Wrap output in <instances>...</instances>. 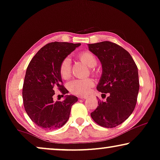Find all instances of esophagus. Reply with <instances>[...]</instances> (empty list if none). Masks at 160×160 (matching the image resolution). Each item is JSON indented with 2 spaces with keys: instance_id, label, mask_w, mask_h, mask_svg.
<instances>
[{
  "instance_id": "obj_1",
  "label": "esophagus",
  "mask_w": 160,
  "mask_h": 160,
  "mask_svg": "<svg viewBox=\"0 0 160 160\" xmlns=\"http://www.w3.org/2000/svg\"><path fill=\"white\" fill-rule=\"evenodd\" d=\"M80 98H81V99H87V98H88V96H80Z\"/></svg>"
}]
</instances>
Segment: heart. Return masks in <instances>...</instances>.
<instances>
[{"label": "heart", "instance_id": "b5f03b06", "mask_svg": "<svg viewBox=\"0 0 160 160\" xmlns=\"http://www.w3.org/2000/svg\"><path fill=\"white\" fill-rule=\"evenodd\" d=\"M80 59L85 63L88 66L93 67L97 64L95 55L89 51H84L78 54ZM93 73L95 72L93 71ZM59 74L63 79H69L71 76V60L69 57L63 58L59 65ZM94 85V81L92 78L75 79L69 82L68 88L72 93L76 95H84L88 93Z\"/></svg>", "mask_w": 160, "mask_h": 160}]
</instances>
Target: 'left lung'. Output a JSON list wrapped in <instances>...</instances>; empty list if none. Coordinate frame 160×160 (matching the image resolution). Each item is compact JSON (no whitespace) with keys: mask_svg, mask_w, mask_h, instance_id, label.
Masks as SVG:
<instances>
[{"mask_svg":"<svg viewBox=\"0 0 160 160\" xmlns=\"http://www.w3.org/2000/svg\"><path fill=\"white\" fill-rule=\"evenodd\" d=\"M88 48L102 65V75L96 88L109 93L105 102L98 101L91 116L102 127L114 128L127 120L136 107L139 91L138 67L130 53L114 42L88 44Z\"/></svg>","mask_w":160,"mask_h":160,"instance_id":"1","label":"left lung"}]
</instances>
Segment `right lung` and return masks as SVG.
Wrapping results in <instances>:
<instances>
[{"mask_svg":"<svg viewBox=\"0 0 160 160\" xmlns=\"http://www.w3.org/2000/svg\"><path fill=\"white\" fill-rule=\"evenodd\" d=\"M80 43L52 42L38 51L30 61L24 77L22 98L24 109L31 120L42 129L62 127L69 120L71 107L78 102L75 96H67L63 102L53 100L54 88L63 93L68 91L63 85L59 65L63 58Z\"/></svg>","mask_w":160,"mask_h":160,"instance_id":"add662e5","label":"right lung"}]
</instances>
